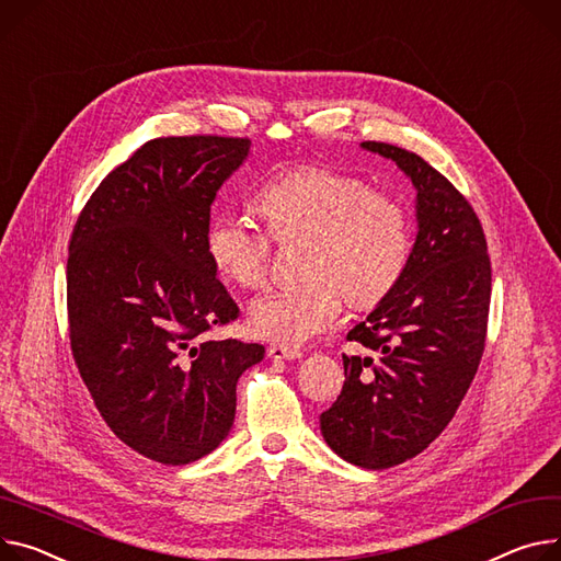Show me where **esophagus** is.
I'll return each mask as SVG.
<instances>
[{"mask_svg": "<svg viewBox=\"0 0 561 561\" xmlns=\"http://www.w3.org/2000/svg\"><path fill=\"white\" fill-rule=\"evenodd\" d=\"M267 355L272 359H298L304 353H300L298 348H289V346H270Z\"/></svg>", "mask_w": 561, "mask_h": 561, "instance_id": "obj_1", "label": "esophagus"}]
</instances>
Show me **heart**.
I'll return each mask as SVG.
<instances>
[{"mask_svg": "<svg viewBox=\"0 0 561 561\" xmlns=\"http://www.w3.org/2000/svg\"><path fill=\"white\" fill-rule=\"evenodd\" d=\"M253 202L276 242L304 240L298 274L306 278L255 298L249 310L251 330L280 346L330 330L343 300L357 310L375 308L409 267L413 227L407 208L359 178L294 168L270 178ZM272 237L238 213H218L206 229V253L220 276L253 289L270 276Z\"/></svg>", "mask_w": 561, "mask_h": 561, "instance_id": "b5f03b06", "label": "heart"}]
</instances>
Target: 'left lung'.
Returning <instances> with one entry per match:
<instances>
[{"instance_id":"1","label":"left lung","mask_w":561,"mask_h":561,"mask_svg":"<svg viewBox=\"0 0 561 561\" xmlns=\"http://www.w3.org/2000/svg\"><path fill=\"white\" fill-rule=\"evenodd\" d=\"M362 146L411 178L417 238L398 287L346 336L375 357L343 355L321 434L343 460L386 469L424 451L460 407L485 351L492 267L479 215L445 175L404 148Z\"/></svg>"}]
</instances>
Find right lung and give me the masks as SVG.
<instances>
[{"instance_id": "add662e5", "label": "right lung", "mask_w": 561, "mask_h": 561, "mask_svg": "<svg viewBox=\"0 0 561 561\" xmlns=\"http://www.w3.org/2000/svg\"><path fill=\"white\" fill-rule=\"evenodd\" d=\"M247 137H165L116 165L69 240L67 319L78 373L137 454L188 465L233 426L238 377L261 343L206 339L240 317L206 253L210 204Z\"/></svg>"}]
</instances>
